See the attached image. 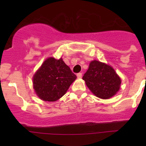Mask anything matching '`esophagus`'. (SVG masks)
I'll list each match as a JSON object with an SVG mask.
<instances>
[{"instance_id": "esophagus-1", "label": "esophagus", "mask_w": 146, "mask_h": 146, "mask_svg": "<svg viewBox=\"0 0 146 146\" xmlns=\"http://www.w3.org/2000/svg\"><path fill=\"white\" fill-rule=\"evenodd\" d=\"M77 77H78V78H82V73H78Z\"/></svg>"}]
</instances>
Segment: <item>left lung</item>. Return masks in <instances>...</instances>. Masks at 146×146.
I'll return each mask as SVG.
<instances>
[{
    "label": "left lung",
    "mask_w": 146,
    "mask_h": 146,
    "mask_svg": "<svg viewBox=\"0 0 146 146\" xmlns=\"http://www.w3.org/2000/svg\"><path fill=\"white\" fill-rule=\"evenodd\" d=\"M82 79L90 90L101 99H109L116 95L121 82L111 66L96 60L91 61Z\"/></svg>",
    "instance_id": "8db88e82"
}]
</instances>
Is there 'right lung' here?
Listing matches in <instances>:
<instances>
[{"instance_id": "right-lung-1", "label": "right lung", "mask_w": 146, "mask_h": 146, "mask_svg": "<svg viewBox=\"0 0 146 146\" xmlns=\"http://www.w3.org/2000/svg\"><path fill=\"white\" fill-rule=\"evenodd\" d=\"M76 78L62 58L49 57L34 75L33 87L41 100L55 102L64 96Z\"/></svg>"}]
</instances>
